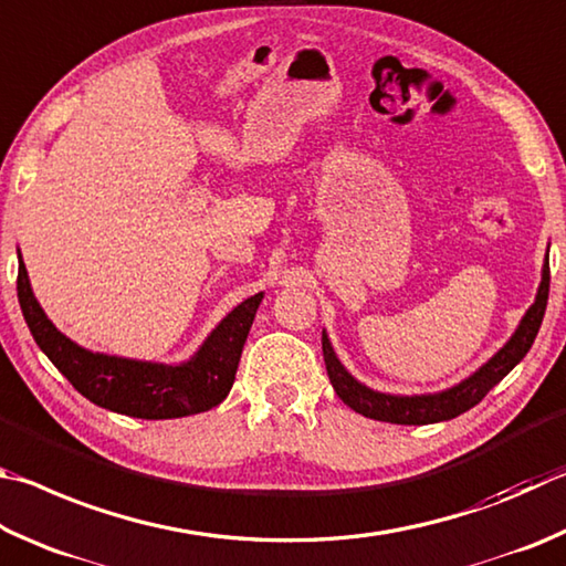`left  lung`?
I'll list each match as a JSON object with an SVG mask.
<instances>
[{
    "label": "left lung",
    "mask_w": 566,
    "mask_h": 566,
    "mask_svg": "<svg viewBox=\"0 0 566 566\" xmlns=\"http://www.w3.org/2000/svg\"><path fill=\"white\" fill-rule=\"evenodd\" d=\"M547 298H549V255L542 268V283H539L537 298H534L532 308L524 313L520 328L514 331L507 345H504L492 360L484 363L478 373H472L468 380H462L450 390H442L434 395H385V392L365 388L363 382L355 380L353 375L343 368L338 355L333 353L328 335L323 333L325 370H328V378L333 382L335 392H338V398L348 405V408L365 415V418L370 420L392 422V424H430V422L452 420L458 418V415L474 408V405H478L484 395H488L494 385H497L504 375H507L514 365L530 353L532 343L539 333L544 311H547Z\"/></svg>",
    "instance_id": "8db88e82"
}]
</instances>
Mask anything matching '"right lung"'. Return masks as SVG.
I'll use <instances>...</instances> for the list:
<instances>
[{
  "instance_id": "right-lung-1",
  "label": "right lung",
  "mask_w": 566,
  "mask_h": 566,
  "mask_svg": "<svg viewBox=\"0 0 566 566\" xmlns=\"http://www.w3.org/2000/svg\"><path fill=\"white\" fill-rule=\"evenodd\" d=\"M17 295L29 331L54 368L98 408L142 420L186 418L223 402L233 388L243 343L263 301V293H255L228 313L188 363L161 365L92 353L59 333L34 298L22 255Z\"/></svg>"
}]
</instances>
